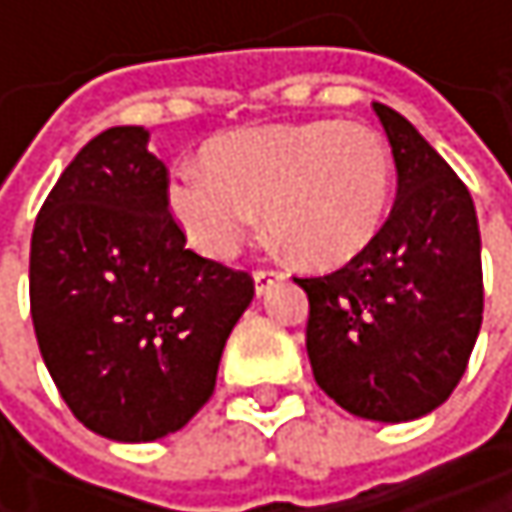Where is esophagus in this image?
<instances>
[{"label": "esophagus", "instance_id": "1", "mask_svg": "<svg viewBox=\"0 0 512 512\" xmlns=\"http://www.w3.org/2000/svg\"><path fill=\"white\" fill-rule=\"evenodd\" d=\"M278 278H284V272H278V269H255V290L257 296H263Z\"/></svg>", "mask_w": 512, "mask_h": 512}]
</instances>
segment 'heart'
<instances>
[{"label":"heart","mask_w":512,"mask_h":512,"mask_svg":"<svg viewBox=\"0 0 512 512\" xmlns=\"http://www.w3.org/2000/svg\"><path fill=\"white\" fill-rule=\"evenodd\" d=\"M207 165L177 162L165 198L186 240L207 257H231L266 207L269 234L308 266H341L379 234L394 159L385 139L344 121L269 124L219 136Z\"/></svg>","instance_id":"1"}]
</instances>
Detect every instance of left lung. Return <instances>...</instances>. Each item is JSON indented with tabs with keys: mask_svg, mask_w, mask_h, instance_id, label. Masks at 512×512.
<instances>
[{
	"mask_svg": "<svg viewBox=\"0 0 512 512\" xmlns=\"http://www.w3.org/2000/svg\"><path fill=\"white\" fill-rule=\"evenodd\" d=\"M397 201L347 266L296 278L308 293L305 347L317 385L367 421H415L457 388L483 323L480 228L454 168L391 106L373 103Z\"/></svg>",
	"mask_w": 512,
	"mask_h": 512,
	"instance_id": "8db88e82",
	"label": "left lung"
}]
</instances>
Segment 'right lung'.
Returning a JSON list of instances; mask_svg holds the SVG:
<instances>
[{"instance_id": "obj_1", "label": "right lung", "mask_w": 512, "mask_h": 512, "mask_svg": "<svg viewBox=\"0 0 512 512\" xmlns=\"http://www.w3.org/2000/svg\"><path fill=\"white\" fill-rule=\"evenodd\" d=\"M145 127L94 136L47 195L29 255L38 347L97 436L154 442L210 400L249 272L186 249Z\"/></svg>"}]
</instances>
